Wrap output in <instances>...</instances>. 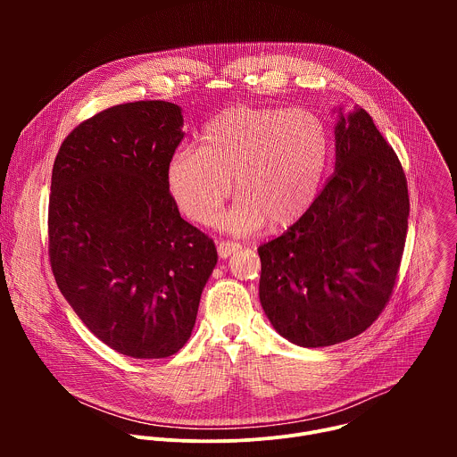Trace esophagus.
<instances>
[{
	"label": "esophagus",
	"mask_w": 457,
	"mask_h": 457,
	"mask_svg": "<svg viewBox=\"0 0 457 457\" xmlns=\"http://www.w3.org/2000/svg\"><path fill=\"white\" fill-rule=\"evenodd\" d=\"M240 249V245L238 244H235V242H226V240H220L219 244H217V251H219V256L222 258V260H226V258H229L233 253H237Z\"/></svg>",
	"instance_id": "obj_1"
}]
</instances>
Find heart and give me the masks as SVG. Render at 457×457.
Returning <instances> with one entry per match:
<instances>
[{
	"label": "heart",
	"mask_w": 457,
	"mask_h": 457,
	"mask_svg": "<svg viewBox=\"0 0 457 457\" xmlns=\"http://www.w3.org/2000/svg\"><path fill=\"white\" fill-rule=\"evenodd\" d=\"M331 157L325 122L303 108L238 104L217 113L201 132L197 150H179L166 180L179 210L212 224L231 195L237 206L220 220L235 235L289 228L312 206Z\"/></svg>",
	"instance_id": "heart-1"
}]
</instances>
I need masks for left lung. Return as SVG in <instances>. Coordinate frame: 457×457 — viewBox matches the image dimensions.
Listing matches in <instances>:
<instances>
[{"mask_svg": "<svg viewBox=\"0 0 457 457\" xmlns=\"http://www.w3.org/2000/svg\"><path fill=\"white\" fill-rule=\"evenodd\" d=\"M335 173L307 213L260 245V303L300 347L363 333L395 289L409 228L403 168L372 117L337 110Z\"/></svg>", "mask_w": 457, "mask_h": 457, "instance_id": "1", "label": "left lung"}]
</instances>
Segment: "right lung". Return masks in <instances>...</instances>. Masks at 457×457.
Returning <instances> with one entry per match:
<instances>
[{"mask_svg":"<svg viewBox=\"0 0 457 457\" xmlns=\"http://www.w3.org/2000/svg\"><path fill=\"white\" fill-rule=\"evenodd\" d=\"M182 126L173 103L112 106L62 141L52 170L57 287L103 344L137 360L171 356L187 342L219 258L170 195Z\"/></svg>","mask_w":457,"mask_h":457,"instance_id":"right-lung-1","label":"right lung"}]
</instances>
